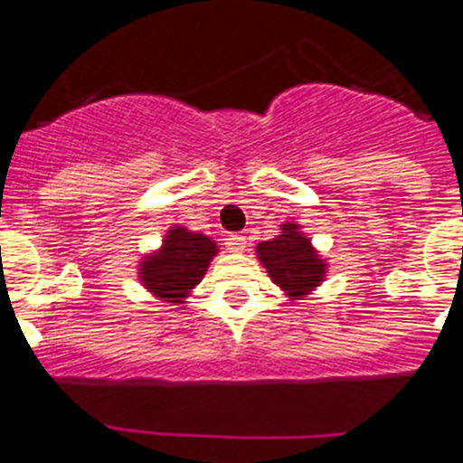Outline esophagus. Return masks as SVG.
<instances>
[{"label": "esophagus", "mask_w": 463, "mask_h": 463, "mask_svg": "<svg viewBox=\"0 0 463 463\" xmlns=\"http://www.w3.org/2000/svg\"><path fill=\"white\" fill-rule=\"evenodd\" d=\"M224 245H227L229 252H243L245 245H248V239L241 234H229L227 239H224Z\"/></svg>", "instance_id": "esophagus-1"}]
</instances>
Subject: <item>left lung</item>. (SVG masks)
Instances as JSON below:
<instances>
[{
	"label": "left lung",
	"mask_w": 463,
	"mask_h": 463,
	"mask_svg": "<svg viewBox=\"0 0 463 463\" xmlns=\"http://www.w3.org/2000/svg\"><path fill=\"white\" fill-rule=\"evenodd\" d=\"M277 239L259 243L257 254L268 275L290 298H302L323 281L325 263L311 248L309 239L298 232V224H281Z\"/></svg>",
	"instance_id": "8db88e82"
}]
</instances>
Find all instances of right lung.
I'll return each instance as SVG.
<instances>
[{"label":"right lung","mask_w":463,"mask_h":463,"mask_svg":"<svg viewBox=\"0 0 463 463\" xmlns=\"http://www.w3.org/2000/svg\"><path fill=\"white\" fill-rule=\"evenodd\" d=\"M218 248L204 234H193L184 227L170 229L156 254L140 263V279L165 302L182 305L193 286L204 277Z\"/></svg>","instance_id":"right-lung-1"}]
</instances>
